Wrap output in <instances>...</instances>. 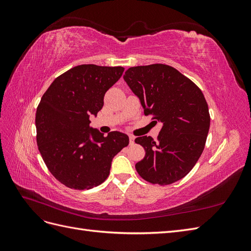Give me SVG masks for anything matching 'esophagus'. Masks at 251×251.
Segmentation results:
<instances>
[{"mask_svg":"<svg viewBox=\"0 0 251 251\" xmlns=\"http://www.w3.org/2000/svg\"><path fill=\"white\" fill-rule=\"evenodd\" d=\"M134 142H135V138L133 136H130V144H134Z\"/></svg>","mask_w":251,"mask_h":251,"instance_id":"esophagus-1","label":"esophagus"}]
</instances>
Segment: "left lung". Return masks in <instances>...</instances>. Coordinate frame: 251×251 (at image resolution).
<instances>
[{
	"mask_svg": "<svg viewBox=\"0 0 251 251\" xmlns=\"http://www.w3.org/2000/svg\"><path fill=\"white\" fill-rule=\"evenodd\" d=\"M124 79L139 98L146 115H154L162 128L158 140L135 139L146 155L135 165L140 177L153 184L174 183L192 171L206 142L210 117L202 91L175 68L154 64L128 68Z\"/></svg>",
	"mask_w": 251,
	"mask_h": 251,
	"instance_id": "obj_1",
	"label": "left lung"
}]
</instances>
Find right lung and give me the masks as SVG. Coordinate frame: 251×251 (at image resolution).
I'll list each match as a JSON object with an SVG mask.
<instances>
[{
    "label": "right lung",
    "mask_w": 251,
    "mask_h": 251,
    "mask_svg": "<svg viewBox=\"0 0 251 251\" xmlns=\"http://www.w3.org/2000/svg\"><path fill=\"white\" fill-rule=\"evenodd\" d=\"M123 67L79 65L56 77L36 109L39 151L60 183L90 189L108 178L114 156L128 144V136L114 131L103 136L90 126V116L102 109L105 92L123 75Z\"/></svg>",
    "instance_id": "obj_1"
}]
</instances>
